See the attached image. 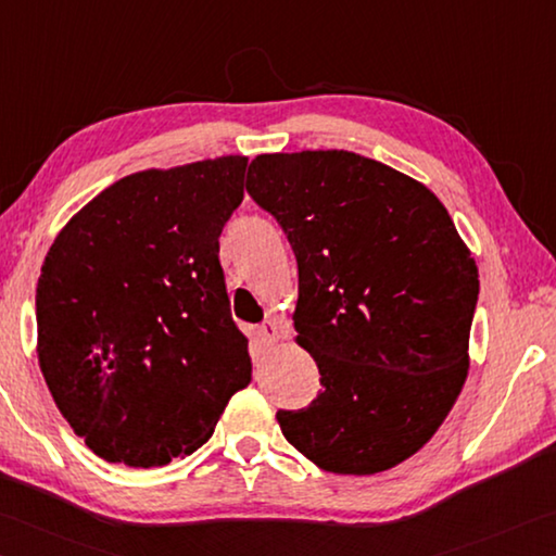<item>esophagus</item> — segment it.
I'll use <instances>...</instances> for the list:
<instances>
[{"label":"esophagus","mask_w":556,"mask_h":556,"mask_svg":"<svg viewBox=\"0 0 556 556\" xmlns=\"http://www.w3.org/2000/svg\"><path fill=\"white\" fill-rule=\"evenodd\" d=\"M258 337H261L266 344L278 342V339H280V327H278V323H273V319H266V323H263V325L258 327Z\"/></svg>","instance_id":"esophagus-1"}]
</instances>
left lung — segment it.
<instances>
[{"mask_svg":"<svg viewBox=\"0 0 556 556\" xmlns=\"http://www.w3.org/2000/svg\"><path fill=\"white\" fill-rule=\"evenodd\" d=\"M247 190L295 251V342L323 383L303 410H278L286 440L332 473L410 459L469 374L479 268L450 212L352 151L256 155Z\"/></svg>","mask_w":556,"mask_h":556,"instance_id":"1","label":"left lung"}]
</instances>
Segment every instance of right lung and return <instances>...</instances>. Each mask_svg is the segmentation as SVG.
<instances>
[{"instance_id": "1", "label": "right lung", "mask_w": 556, "mask_h": 556, "mask_svg": "<svg viewBox=\"0 0 556 556\" xmlns=\"http://www.w3.org/2000/svg\"><path fill=\"white\" fill-rule=\"evenodd\" d=\"M247 163L222 155L126 175L48 251L38 364L58 410L104 462L149 469L192 454L251 383L219 266Z\"/></svg>"}]
</instances>
